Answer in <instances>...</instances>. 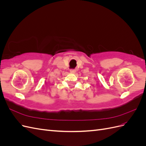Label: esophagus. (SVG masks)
Here are the masks:
<instances>
[{
    "mask_svg": "<svg viewBox=\"0 0 146 146\" xmlns=\"http://www.w3.org/2000/svg\"><path fill=\"white\" fill-rule=\"evenodd\" d=\"M76 69H70V73L74 74V73H76Z\"/></svg>",
    "mask_w": 146,
    "mask_h": 146,
    "instance_id": "obj_1",
    "label": "esophagus"
}]
</instances>
